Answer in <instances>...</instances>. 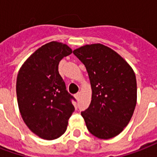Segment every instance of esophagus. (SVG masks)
Segmentation results:
<instances>
[{
  "label": "esophagus",
  "instance_id": "34e87169",
  "mask_svg": "<svg viewBox=\"0 0 157 157\" xmlns=\"http://www.w3.org/2000/svg\"><path fill=\"white\" fill-rule=\"evenodd\" d=\"M75 98L77 99V101H78V99H79V97H80V92H77L76 94L75 95Z\"/></svg>",
  "mask_w": 157,
  "mask_h": 157
}]
</instances>
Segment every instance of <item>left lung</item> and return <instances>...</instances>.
<instances>
[{
    "label": "left lung",
    "instance_id": "8db88e82",
    "mask_svg": "<svg viewBox=\"0 0 157 157\" xmlns=\"http://www.w3.org/2000/svg\"><path fill=\"white\" fill-rule=\"evenodd\" d=\"M73 53L85 65L92 90L90 105L81 112L87 129L98 138H114L135 109V74L120 55L102 44L86 45Z\"/></svg>",
    "mask_w": 157,
    "mask_h": 157
}]
</instances>
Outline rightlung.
<instances>
[{
    "label": "right lung",
    "mask_w": 157,
    "mask_h": 157,
    "mask_svg": "<svg viewBox=\"0 0 157 157\" xmlns=\"http://www.w3.org/2000/svg\"><path fill=\"white\" fill-rule=\"evenodd\" d=\"M72 53L67 45H43L24 62L19 71L16 93L24 123L33 133L47 140L59 138L67 128L76 101L66 90L58 65Z\"/></svg>",
    "instance_id": "1"
}]
</instances>
